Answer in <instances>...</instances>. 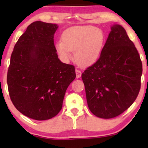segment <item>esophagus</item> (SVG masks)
<instances>
[{
    "mask_svg": "<svg viewBox=\"0 0 148 148\" xmlns=\"http://www.w3.org/2000/svg\"><path fill=\"white\" fill-rule=\"evenodd\" d=\"M76 78H77V79L78 78L81 77V72L77 69H76Z\"/></svg>",
    "mask_w": 148,
    "mask_h": 148,
    "instance_id": "obj_1",
    "label": "esophagus"
}]
</instances>
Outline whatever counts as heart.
Listing matches in <instances>:
<instances>
[{
	"label": "heart",
	"instance_id": "1",
	"mask_svg": "<svg viewBox=\"0 0 148 148\" xmlns=\"http://www.w3.org/2000/svg\"><path fill=\"white\" fill-rule=\"evenodd\" d=\"M104 38L102 30L95 26H73L64 30L62 41L56 42V49L63 60H70L71 51H74L76 63L81 66H88L94 63L99 58Z\"/></svg>",
	"mask_w": 148,
	"mask_h": 148
}]
</instances>
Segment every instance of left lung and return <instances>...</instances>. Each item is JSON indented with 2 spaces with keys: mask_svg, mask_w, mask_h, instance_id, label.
<instances>
[{
  "mask_svg": "<svg viewBox=\"0 0 148 148\" xmlns=\"http://www.w3.org/2000/svg\"><path fill=\"white\" fill-rule=\"evenodd\" d=\"M142 72L140 56L126 30L113 25L99 59L81 75L90 111L109 119L126 111L140 91Z\"/></svg>",
  "mask_w": 148,
  "mask_h": 148,
  "instance_id": "8db88e82",
  "label": "left lung"
}]
</instances>
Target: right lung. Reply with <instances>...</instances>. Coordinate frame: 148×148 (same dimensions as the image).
Returning <instances> with one entry per match:
<instances>
[{"mask_svg":"<svg viewBox=\"0 0 148 148\" xmlns=\"http://www.w3.org/2000/svg\"><path fill=\"white\" fill-rule=\"evenodd\" d=\"M56 24L35 21L18 38L8 71L9 95L15 108L36 120L62 109L64 94L76 78L75 67L62 63L54 45Z\"/></svg>","mask_w":148,"mask_h":148,"instance_id":"1","label":"right lung"}]
</instances>
